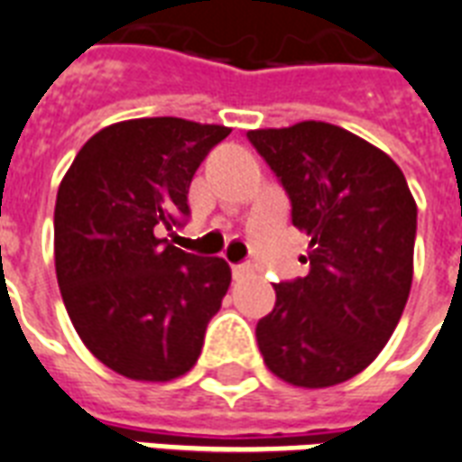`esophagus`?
Masks as SVG:
<instances>
[{"label":"esophagus","mask_w":462,"mask_h":462,"mask_svg":"<svg viewBox=\"0 0 462 462\" xmlns=\"http://www.w3.org/2000/svg\"><path fill=\"white\" fill-rule=\"evenodd\" d=\"M246 273H249V263H235V266H232V276L235 278H242L246 276Z\"/></svg>","instance_id":"obj_1"}]
</instances>
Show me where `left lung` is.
I'll return each instance as SVG.
<instances>
[{
    "mask_svg": "<svg viewBox=\"0 0 462 462\" xmlns=\"http://www.w3.org/2000/svg\"><path fill=\"white\" fill-rule=\"evenodd\" d=\"M310 235L308 276L276 283L256 325L269 371L298 387L361 373L395 332L411 288L417 203L383 150L322 121L249 130Z\"/></svg>",
    "mask_w": 462,
    "mask_h": 462,
    "instance_id": "1",
    "label": "left lung"
}]
</instances>
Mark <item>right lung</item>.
Segmentation results:
<instances>
[{
  "instance_id": "add662e5",
  "label": "right lung",
  "mask_w": 462,
  "mask_h": 462,
  "mask_svg": "<svg viewBox=\"0 0 462 462\" xmlns=\"http://www.w3.org/2000/svg\"><path fill=\"white\" fill-rule=\"evenodd\" d=\"M225 125L135 118L98 130L55 200V271L67 315L91 354L133 380L179 378L199 361L227 288L220 256L160 237L186 223L189 186Z\"/></svg>"
}]
</instances>
